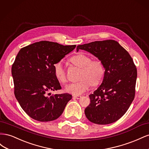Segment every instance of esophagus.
<instances>
[{"instance_id": "34e87169", "label": "esophagus", "mask_w": 149, "mask_h": 149, "mask_svg": "<svg viewBox=\"0 0 149 149\" xmlns=\"http://www.w3.org/2000/svg\"><path fill=\"white\" fill-rule=\"evenodd\" d=\"M73 97H74V98H76V99H80L81 97L82 96H80V95H73Z\"/></svg>"}]
</instances>
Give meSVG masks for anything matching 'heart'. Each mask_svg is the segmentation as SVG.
Wrapping results in <instances>:
<instances>
[{"instance_id":"b5f03b06","label":"heart","mask_w":149,"mask_h":149,"mask_svg":"<svg viewBox=\"0 0 149 149\" xmlns=\"http://www.w3.org/2000/svg\"><path fill=\"white\" fill-rule=\"evenodd\" d=\"M72 63L79 68V81L69 84L65 87V91L73 95H79L86 92L91 87L101 82L104 74V68L100 59L91 60L89 56L79 54L71 58ZM53 71L55 77L61 83L66 82V73L63 60H60L53 65Z\"/></svg>"}]
</instances>
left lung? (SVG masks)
<instances>
[{"mask_svg":"<svg viewBox=\"0 0 149 149\" xmlns=\"http://www.w3.org/2000/svg\"><path fill=\"white\" fill-rule=\"evenodd\" d=\"M79 49L98 58L105 68L102 84L89 95L91 103L85 115L94 124L114 123L127 112L135 97L137 73L132 58L113 40L81 45L76 51Z\"/></svg>","mask_w":149,"mask_h":149,"instance_id":"8db88e82","label":"left lung"}]
</instances>
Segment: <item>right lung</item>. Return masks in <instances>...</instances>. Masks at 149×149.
I'll list each match as a JSON object with an SVG mask.
<instances>
[{"label": "right lung", "mask_w": 149, "mask_h": 149, "mask_svg": "<svg viewBox=\"0 0 149 149\" xmlns=\"http://www.w3.org/2000/svg\"><path fill=\"white\" fill-rule=\"evenodd\" d=\"M41 41L20 49L12 66L14 94L21 107L31 118L40 122L55 120L72 98L68 93L47 95L61 87L53 71L55 63L76 47Z\"/></svg>", "instance_id": "1"}]
</instances>
